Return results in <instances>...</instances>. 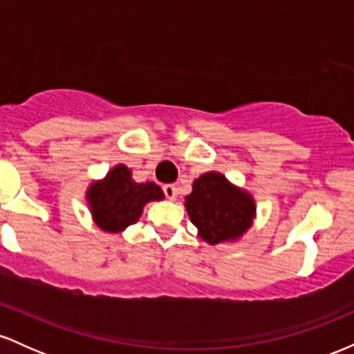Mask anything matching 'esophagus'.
I'll use <instances>...</instances> for the list:
<instances>
[{
	"instance_id": "esophagus-1",
	"label": "esophagus",
	"mask_w": 354,
	"mask_h": 354,
	"mask_svg": "<svg viewBox=\"0 0 354 354\" xmlns=\"http://www.w3.org/2000/svg\"><path fill=\"white\" fill-rule=\"evenodd\" d=\"M163 193L166 194V198H168V200H176V196H178L176 185H165Z\"/></svg>"
}]
</instances>
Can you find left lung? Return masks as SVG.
<instances>
[{
  "instance_id": "obj_1",
  "label": "left lung",
  "mask_w": 354,
  "mask_h": 354,
  "mask_svg": "<svg viewBox=\"0 0 354 354\" xmlns=\"http://www.w3.org/2000/svg\"><path fill=\"white\" fill-rule=\"evenodd\" d=\"M185 206L200 238L209 245L241 238L250 230L256 213L253 196L216 171L194 180Z\"/></svg>"
}]
</instances>
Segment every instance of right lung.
I'll return each instance as SVG.
<instances>
[{"mask_svg":"<svg viewBox=\"0 0 354 354\" xmlns=\"http://www.w3.org/2000/svg\"><path fill=\"white\" fill-rule=\"evenodd\" d=\"M165 194L158 185L136 183L131 169L118 165L101 181L91 183L86 200L96 225L108 233H121L138 221L146 203L163 200Z\"/></svg>","mask_w":354,"mask_h":354,"instance_id":"add662e5","label":"right lung"}]
</instances>
